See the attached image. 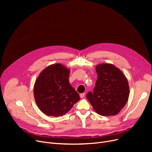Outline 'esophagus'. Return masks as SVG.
<instances>
[{
	"mask_svg": "<svg viewBox=\"0 0 152 152\" xmlns=\"http://www.w3.org/2000/svg\"><path fill=\"white\" fill-rule=\"evenodd\" d=\"M85 94H86V93L81 94H80V97H81V98H82V99H83V98L85 97Z\"/></svg>",
	"mask_w": 152,
	"mask_h": 152,
	"instance_id": "1",
	"label": "esophagus"
}]
</instances>
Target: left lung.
Instances as JSON below:
<instances>
[{"instance_id": "8db88e82", "label": "left lung", "mask_w": 152, "mask_h": 152, "mask_svg": "<svg viewBox=\"0 0 152 152\" xmlns=\"http://www.w3.org/2000/svg\"><path fill=\"white\" fill-rule=\"evenodd\" d=\"M98 75L93 92L86 97L95 112L104 116L118 114L126 105L129 95L128 81L123 72L113 64H98Z\"/></svg>"}]
</instances>
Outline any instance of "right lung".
<instances>
[{"label": "right lung", "mask_w": 152, "mask_h": 152, "mask_svg": "<svg viewBox=\"0 0 152 152\" xmlns=\"http://www.w3.org/2000/svg\"><path fill=\"white\" fill-rule=\"evenodd\" d=\"M69 69L60 63L44 69L34 86L36 104L47 116H60L67 113L80 97L69 82Z\"/></svg>", "instance_id": "right-lung-1"}]
</instances>
